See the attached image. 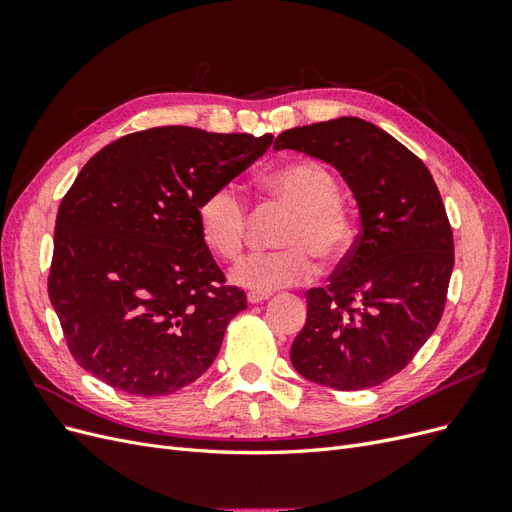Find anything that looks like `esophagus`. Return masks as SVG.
I'll use <instances>...</instances> for the list:
<instances>
[{
    "instance_id": "1",
    "label": "esophagus",
    "mask_w": 512,
    "mask_h": 512,
    "mask_svg": "<svg viewBox=\"0 0 512 512\" xmlns=\"http://www.w3.org/2000/svg\"><path fill=\"white\" fill-rule=\"evenodd\" d=\"M271 297L269 292H254V290H250L247 292V303H252V305H256V303H262V301H267Z\"/></svg>"
}]
</instances>
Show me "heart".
<instances>
[{"label":"heart","mask_w":512,"mask_h":512,"mask_svg":"<svg viewBox=\"0 0 512 512\" xmlns=\"http://www.w3.org/2000/svg\"><path fill=\"white\" fill-rule=\"evenodd\" d=\"M265 190L292 211L277 243L282 250L254 252L239 260L230 280L254 292H275L314 280L312 253L322 262L346 256L354 222L342 203V188L329 168L318 162H292L265 177ZM200 239L224 260H235L245 245L247 205L235 183L209 190L196 207Z\"/></svg>","instance_id":"1"}]
</instances>
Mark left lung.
<instances>
[{"label": "left lung", "instance_id": "1", "mask_svg": "<svg viewBox=\"0 0 512 512\" xmlns=\"http://www.w3.org/2000/svg\"><path fill=\"white\" fill-rule=\"evenodd\" d=\"M273 149L335 166L361 213L329 286L307 290L290 361L320 386L371 389L412 361L444 312L455 245L438 185L408 147L359 117L286 130Z\"/></svg>", "mask_w": 512, "mask_h": 512}]
</instances>
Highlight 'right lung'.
Returning a JSON list of instances; mask_svg holds the SVG:
<instances>
[{"label": "right lung", "mask_w": 512, "mask_h": 512, "mask_svg": "<svg viewBox=\"0 0 512 512\" xmlns=\"http://www.w3.org/2000/svg\"><path fill=\"white\" fill-rule=\"evenodd\" d=\"M271 141L164 126L121 136L83 166L57 211L49 297L91 376L160 397L211 367L247 301L200 239L196 207Z\"/></svg>", "instance_id": "1"}]
</instances>
